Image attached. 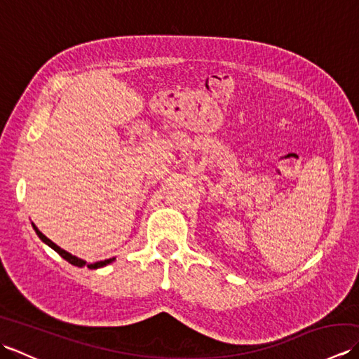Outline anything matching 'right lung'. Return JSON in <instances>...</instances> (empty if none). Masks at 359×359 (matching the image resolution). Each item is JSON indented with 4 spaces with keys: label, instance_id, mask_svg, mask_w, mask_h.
<instances>
[{
    "label": "right lung",
    "instance_id": "obj_1",
    "mask_svg": "<svg viewBox=\"0 0 359 359\" xmlns=\"http://www.w3.org/2000/svg\"><path fill=\"white\" fill-rule=\"evenodd\" d=\"M34 230L36 231V234H38V238H40L44 243H48V245L50 247V248H53L57 251V253L62 256L63 259H66L67 262L69 264H72V265H77V266H85V265H88V269H100V266H104V265H108V264H111L112 261H114V257L112 259H106V261H100V262H95V264H86L85 261H81V259H79V257H75V256H72L71 253H67V251H65L63 248H60L58 245H55V243H53L50 239H48L46 238V236L38 230V228L34 225Z\"/></svg>",
    "mask_w": 359,
    "mask_h": 359
}]
</instances>
